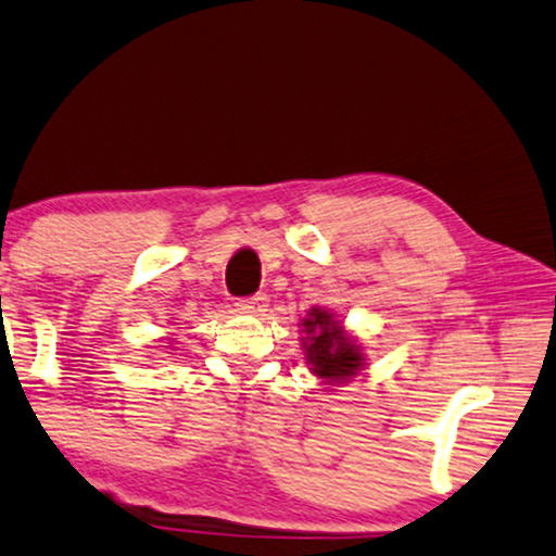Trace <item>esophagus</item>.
Here are the masks:
<instances>
[{
	"instance_id": "1",
	"label": "esophagus",
	"mask_w": 556,
	"mask_h": 556,
	"mask_svg": "<svg viewBox=\"0 0 556 556\" xmlns=\"http://www.w3.org/2000/svg\"><path fill=\"white\" fill-rule=\"evenodd\" d=\"M266 307H269V300H266V294H254V298H249V300H241L239 302V309L241 313H247V315H264L266 313Z\"/></svg>"
}]
</instances>
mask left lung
Here are the masks:
<instances>
[{
	"instance_id": "8db88e82",
	"label": "left lung",
	"mask_w": 556,
	"mask_h": 556,
	"mask_svg": "<svg viewBox=\"0 0 556 556\" xmlns=\"http://www.w3.org/2000/svg\"><path fill=\"white\" fill-rule=\"evenodd\" d=\"M302 353L309 366V374L317 376L325 387L351 383L366 368V353L361 340L345 330L336 313L323 307H309L300 320ZM325 389V391H328Z\"/></svg>"
}]
</instances>
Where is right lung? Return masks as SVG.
<instances>
[{"label":"right lung","instance_id":"add662e5","mask_svg":"<svg viewBox=\"0 0 556 556\" xmlns=\"http://www.w3.org/2000/svg\"><path fill=\"white\" fill-rule=\"evenodd\" d=\"M169 343H173V340H169ZM167 348H169V345H167Z\"/></svg>","mask_w":556,"mask_h":556}]
</instances>
